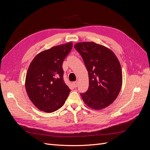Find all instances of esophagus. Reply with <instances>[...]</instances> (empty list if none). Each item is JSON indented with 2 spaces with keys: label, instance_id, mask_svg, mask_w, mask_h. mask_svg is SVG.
<instances>
[{
  "label": "esophagus",
  "instance_id": "34e87169",
  "mask_svg": "<svg viewBox=\"0 0 150 150\" xmlns=\"http://www.w3.org/2000/svg\"><path fill=\"white\" fill-rule=\"evenodd\" d=\"M78 82H77V81H76V82L73 83V86H74V88L78 87Z\"/></svg>",
  "mask_w": 150,
  "mask_h": 150
}]
</instances>
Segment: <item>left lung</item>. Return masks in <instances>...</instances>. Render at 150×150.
<instances>
[{"label": "left lung", "instance_id": "8db88e82", "mask_svg": "<svg viewBox=\"0 0 150 150\" xmlns=\"http://www.w3.org/2000/svg\"><path fill=\"white\" fill-rule=\"evenodd\" d=\"M88 71L89 88L81 96L94 110L105 108L118 96L122 86L120 61L110 49L93 42L74 45Z\"/></svg>", "mask_w": 150, "mask_h": 150}]
</instances>
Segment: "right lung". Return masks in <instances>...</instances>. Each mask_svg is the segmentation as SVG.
I'll use <instances>...</instances> for the list:
<instances>
[{
	"label": "right lung",
	"mask_w": 150,
	"mask_h": 150,
	"mask_svg": "<svg viewBox=\"0 0 150 150\" xmlns=\"http://www.w3.org/2000/svg\"><path fill=\"white\" fill-rule=\"evenodd\" d=\"M72 43L54 46L39 53L32 61L26 74L27 94L39 110L52 112L64 104L71 90L65 84L62 63Z\"/></svg>",
	"instance_id": "1"
}]
</instances>
